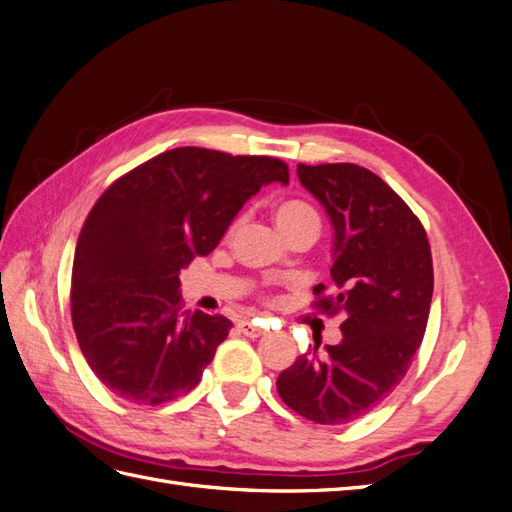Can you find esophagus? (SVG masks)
Returning <instances> with one entry per match:
<instances>
[{"mask_svg": "<svg viewBox=\"0 0 512 512\" xmlns=\"http://www.w3.org/2000/svg\"><path fill=\"white\" fill-rule=\"evenodd\" d=\"M239 329L247 337H260L262 333H265V327H260V324H256L252 320H241L239 322Z\"/></svg>", "mask_w": 512, "mask_h": 512, "instance_id": "34e87169", "label": "esophagus"}]
</instances>
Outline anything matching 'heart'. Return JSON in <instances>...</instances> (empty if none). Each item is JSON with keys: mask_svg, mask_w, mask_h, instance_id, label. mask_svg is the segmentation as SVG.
<instances>
[{"mask_svg": "<svg viewBox=\"0 0 512 512\" xmlns=\"http://www.w3.org/2000/svg\"><path fill=\"white\" fill-rule=\"evenodd\" d=\"M273 218L284 235H290V232L301 230V228H320V218L316 209L309 205L307 200H301V198L280 200L273 209ZM267 303H275V299L269 297Z\"/></svg>", "mask_w": 512, "mask_h": 512, "instance_id": "b5f03b06", "label": "heart"}]
</instances>
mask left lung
Wrapping results in <instances>:
<instances>
[{
    "instance_id": "obj_1",
    "label": "left lung",
    "mask_w": 512,
    "mask_h": 512,
    "mask_svg": "<svg viewBox=\"0 0 512 512\" xmlns=\"http://www.w3.org/2000/svg\"><path fill=\"white\" fill-rule=\"evenodd\" d=\"M303 188L335 228V294L312 303L346 314L342 342L301 354L277 378L284 404L307 421L344 425L374 410L404 380L423 342L433 294L427 232L378 175L356 164H299Z\"/></svg>"
}]
</instances>
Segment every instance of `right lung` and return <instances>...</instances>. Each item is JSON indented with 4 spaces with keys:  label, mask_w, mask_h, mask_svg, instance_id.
I'll use <instances>...</instances> for the list:
<instances>
[{
    "label": "right lung",
    "mask_w": 512,
    "mask_h": 512,
    "mask_svg": "<svg viewBox=\"0 0 512 512\" xmlns=\"http://www.w3.org/2000/svg\"><path fill=\"white\" fill-rule=\"evenodd\" d=\"M288 164L177 147L115 179L91 207L72 265V327L117 397L158 406L192 391L232 322L183 312L179 273L207 256L245 200Z\"/></svg>",
    "instance_id": "right-lung-1"
}]
</instances>
